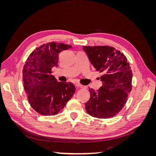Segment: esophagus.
Wrapping results in <instances>:
<instances>
[{
	"mask_svg": "<svg viewBox=\"0 0 156 156\" xmlns=\"http://www.w3.org/2000/svg\"><path fill=\"white\" fill-rule=\"evenodd\" d=\"M76 87H78V88H82V89H86V87L85 86H83V85H81V84H76Z\"/></svg>",
	"mask_w": 156,
	"mask_h": 156,
	"instance_id": "34e87169",
	"label": "esophagus"
}]
</instances>
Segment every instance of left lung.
<instances>
[{"label": "left lung", "instance_id": "left-lung-1", "mask_svg": "<svg viewBox=\"0 0 156 156\" xmlns=\"http://www.w3.org/2000/svg\"><path fill=\"white\" fill-rule=\"evenodd\" d=\"M88 57L98 72L103 85L98 91L88 90L90 98L85 103L90 115L108 119L124 107L132 89V70L126 56L111 46H83Z\"/></svg>", "mask_w": 156, "mask_h": 156}]
</instances>
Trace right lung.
<instances>
[{
  "mask_svg": "<svg viewBox=\"0 0 156 156\" xmlns=\"http://www.w3.org/2000/svg\"><path fill=\"white\" fill-rule=\"evenodd\" d=\"M72 48L62 43L49 42L37 48L28 57L23 69L24 89L33 109L45 116L55 115L72 98V83L58 82L51 69L58 66V54Z\"/></svg>",
  "mask_w": 156,
  "mask_h": 156,
  "instance_id": "obj_1",
  "label": "right lung"
}]
</instances>
